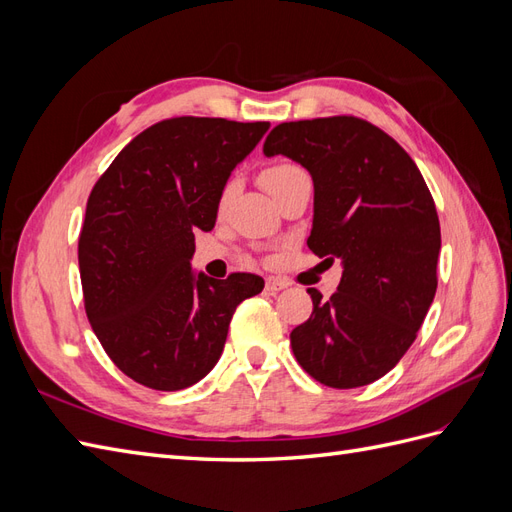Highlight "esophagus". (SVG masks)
<instances>
[{
	"label": "esophagus",
	"mask_w": 512,
	"mask_h": 512,
	"mask_svg": "<svg viewBox=\"0 0 512 512\" xmlns=\"http://www.w3.org/2000/svg\"><path fill=\"white\" fill-rule=\"evenodd\" d=\"M286 286H288V282H286V280H282V277H267V284H265V288H267L269 292L284 290Z\"/></svg>",
	"instance_id": "esophagus-1"
}]
</instances>
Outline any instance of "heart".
Segmentation results:
<instances>
[{"mask_svg":"<svg viewBox=\"0 0 512 512\" xmlns=\"http://www.w3.org/2000/svg\"><path fill=\"white\" fill-rule=\"evenodd\" d=\"M305 177H307V173L299 164H294V162H277V164H271V166H267L265 170H262V173H260V183L265 185V190L273 198H277L286 188H290L294 181L305 179ZM237 188H239L237 177H230V179L224 181L222 190L218 194V211L220 213H224L228 209L230 200L235 198V194H237Z\"/></svg>","mask_w":512,"mask_h":512,"instance_id":"1","label":"heart"}]
</instances>
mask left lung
I'll return each mask as SVG.
<instances>
[{
	"mask_svg": "<svg viewBox=\"0 0 512 512\" xmlns=\"http://www.w3.org/2000/svg\"><path fill=\"white\" fill-rule=\"evenodd\" d=\"M265 156L297 160L314 179L307 245L342 258V282L290 333L294 359L331 389L382 378L418 335L438 288L440 220L427 183L395 138L354 115L275 126Z\"/></svg>",
	"mask_w": 512,
	"mask_h": 512,
	"instance_id": "obj_1",
	"label": "left lung"
}]
</instances>
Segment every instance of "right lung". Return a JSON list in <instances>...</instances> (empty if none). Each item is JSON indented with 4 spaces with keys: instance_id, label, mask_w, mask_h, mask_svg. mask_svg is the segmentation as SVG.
<instances>
[{
    "instance_id": "1",
    "label": "right lung",
    "mask_w": 512,
    "mask_h": 512,
    "mask_svg": "<svg viewBox=\"0 0 512 512\" xmlns=\"http://www.w3.org/2000/svg\"><path fill=\"white\" fill-rule=\"evenodd\" d=\"M269 121L170 117L119 151L87 198L79 271L91 329L123 374L181 391L218 363L254 273L194 280V230H211L218 194Z\"/></svg>"
}]
</instances>
